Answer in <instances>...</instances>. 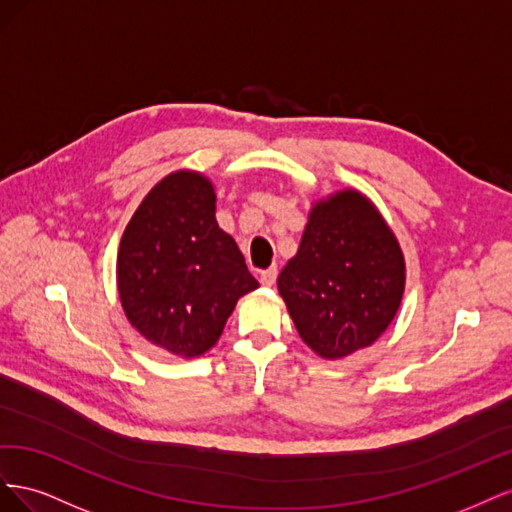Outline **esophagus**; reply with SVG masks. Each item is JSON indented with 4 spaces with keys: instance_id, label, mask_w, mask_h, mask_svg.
I'll use <instances>...</instances> for the list:
<instances>
[{
    "instance_id": "1",
    "label": "esophagus",
    "mask_w": 512,
    "mask_h": 512,
    "mask_svg": "<svg viewBox=\"0 0 512 512\" xmlns=\"http://www.w3.org/2000/svg\"><path fill=\"white\" fill-rule=\"evenodd\" d=\"M275 280H277V269L273 267V269H267V271H262L260 273V284L262 286H267V288H271L273 284H275Z\"/></svg>"
}]
</instances>
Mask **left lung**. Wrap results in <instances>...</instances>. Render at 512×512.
I'll return each mask as SVG.
<instances>
[{"label": "left lung", "instance_id": "left-lung-1", "mask_svg": "<svg viewBox=\"0 0 512 512\" xmlns=\"http://www.w3.org/2000/svg\"><path fill=\"white\" fill-rule=\"evenodd\" d=\"M406 288V262L389 224L356 190L309 211L299 252L277 290L303 342L322 359L367 348L386 331Z\"/></svg>", "mask_w": 512, "mask_h": 512}]
</instances>
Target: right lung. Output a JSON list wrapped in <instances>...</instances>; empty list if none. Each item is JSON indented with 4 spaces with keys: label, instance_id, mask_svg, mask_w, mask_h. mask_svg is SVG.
I'll list each match as a JSON object with an SVG mask.
<instances>
[{
    "label": "right lung",
    "instance_id": "add662e5",
    "mask_svg": "<svg viewBox=\"0 0 512 512\" xmlns=\"http://www.w3.org/2000/svg\"><path fill=\"white\" fill-rule=\"evenodd\" d=\"M117 288L147 342L183 359L215 346L237 301L258 282L215 220L205 175L177 170L153 185L121 237Z\"/></svg>",
    "mask_w": 512,
    "mask_h": 512
}]
</instances>
